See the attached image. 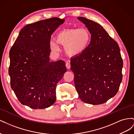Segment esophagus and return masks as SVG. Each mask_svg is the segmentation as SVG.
<instances>
[{"instance_id": "1", "label": "esophagus", "mask_w": 134, "mask_h": 134, "mask_svg": "<svg viewBox=\"0 0 134 134\" xmlns=\"http://www.w3.org/2000/svg\"><path fill=\"white\" fill-rule=\"evenodd\" d=\"M66 68L68 69H69L71 67V64L69 62H67L66 63Z\"/></svg>"}]
</instances>
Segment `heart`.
<instances>
[{
    "mask_svg": "<svg viewBox=\"0 0 134 134\" xmlns=\"http://www.w3.org/2000/svg\"><path fill=\"white\" fill-rule=\"evenodd\" d=\"M91 40V35L87 28H69L59 31L55 41H50L49 46L54 52H58V44L64 46L65 51L71 56L80 55L87 49Z\"/></svg>",
    "mask_w": 134,
    "mask_h": 134,
    "instance_id": "1",
    "label": "heart"
}]
</instances>
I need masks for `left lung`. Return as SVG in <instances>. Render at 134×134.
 <instances>
[{
	"mask_svg": "<svg viewBox=\"0 0 134 134\" xmlns=\"http://www.w3.org/2000/svg\"><path fill=\"white\" fill-rule=\"evenodd\" d=\"M78 19L87 27L91 40L83 53L71 59L75 89L83 102L102 104L116 94L122 79L120 47L99 24Z\"/></svg>",
	"mask_w": 134,
	"mask_h": 134,
	"instance_id": "left-lung-1",
	"label": "left lung"
}]
</instances>
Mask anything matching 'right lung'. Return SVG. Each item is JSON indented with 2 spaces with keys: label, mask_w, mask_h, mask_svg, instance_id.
Wrapping results in <instances>:
<instances>
[{
  "label": "right lung",
  "mask_w": 134,
  "mask_h": 134,
  "mask_svg": "<svg viewBox=\"0 0 134 134\" xmlns=\"http://www.w3.org/2000/svg\"><path fill=\"white\" fill-rule=\"evenodd\" d=\"M64 21L53 17L25 26L10 50L11 88L19 102L31 108L49 107L56 100V84L67 70L63 60L50 62L49 44Z\"/></svg>",
  "instance_id": "right-lung-1"
}]
</instances>
